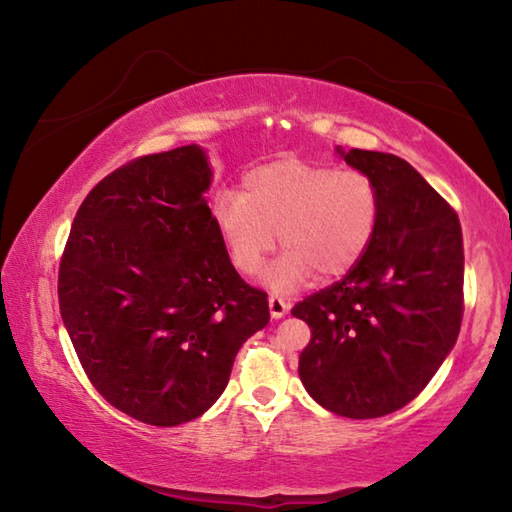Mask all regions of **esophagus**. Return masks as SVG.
Listing matches in <instances>:
<instances>
[{
	"mask_svg": "<svg viewBox=\"0 0 512 512\" xmlns=\"http://www.w3.org/2000/svg\"><path fill=\"white\" fill-rule=\"evenodd\" d=\"M289 307H291V305H289V302L284 300V298H280V296H268V309H271V316H273L275 320L287 314Z\"/></svg>",
	"mask_w": 512,
	"mask_h": 512,
	"instance_id": "obj_1",
	"label": "esophagus"
}]
</instances>
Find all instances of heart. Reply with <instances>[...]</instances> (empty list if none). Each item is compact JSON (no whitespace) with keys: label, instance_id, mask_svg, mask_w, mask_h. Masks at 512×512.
Listing matches in <instances>:
<instances>
[{"label":"heart","instance_id":"1","mask_svg":"<svg viewBox=\"0 0 512 512\" xmlns=\"http://www.w3.org/2000/svg\"><path fill=\"white\" fill-rule=\"evenodd\" d=\"M379 189L368 173L280 160L246 173L241 192L214 198L216 230L230 264L255 275L280 246L266 284L291 289L311 273L334 280L359 264L379 223Z\"/></svg>","mask_w":512,"mask_h":512}]
</instances>
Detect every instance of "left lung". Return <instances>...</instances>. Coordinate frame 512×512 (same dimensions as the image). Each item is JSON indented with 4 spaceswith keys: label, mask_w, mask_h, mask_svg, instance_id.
Instances as JSON below:
<instances>
[{
    "label": "left lung",
    "mask_w": 512,
    "mask_h": 512,
    "mask_svg": "<svg viewBox=\"0 0 512 512\" xmlns=\"http://www.w3.org/2000/svg\"><path fill=\"white\" fill-rule=\"evenodd\" d=\"M375 180L379 223L366 255L291 314L311 327L300 379L327 411L381 418L422 393L463 320V232L443 196L393 153L341 151Z\"/></svg>",
    "instance_id": "8db88e82"
}]
</instances>
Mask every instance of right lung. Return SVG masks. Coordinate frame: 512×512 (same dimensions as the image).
Masks as SVG:
<instances>
[{"instance_id": "right-lung-1", "label": "right lung", "mask_w": 512, "mask_h": 512, "mask_svg": "<svg viewBox=\"0 0 512 512\" xmlns=\"http://www.w3.org/2000/svg\"><path fill=\"white\" fill-rule=\"evenodd\" d=\"M210 183L196 144L131 160L85 196L60 259V316L85 375L155 427L210 409L271 318L225 253Z\"/></svg>"}]
</instances>
